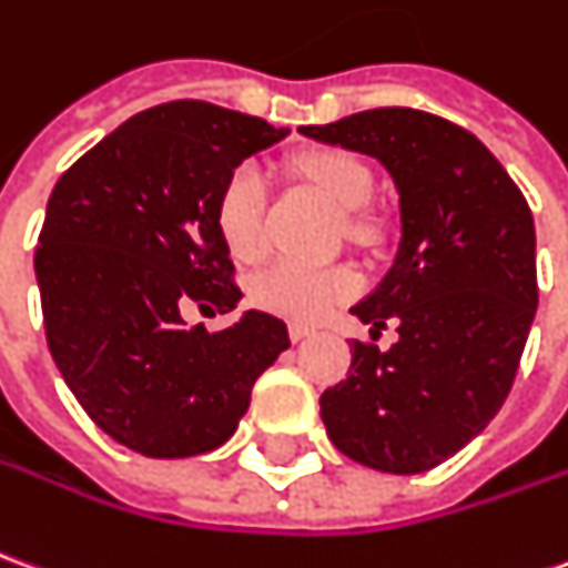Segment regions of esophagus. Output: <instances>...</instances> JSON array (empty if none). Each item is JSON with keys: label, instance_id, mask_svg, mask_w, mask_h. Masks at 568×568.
<instances>
[{"label": "esophagus", "instance_id": "esophagus-1", "mask_svg": "<svg viewBox=\"0 0 568 568\" xmlns=\"http://www.w3.org/2000/svg\"><path fill=\"white\" fill-rule=\"evenodd\" d=\"M313 332V325H304V323H292L288 325V335H292V341H304V338H311Z\"/></svg>", "mask_w": 568, "mask_h": 568}]
</instances>
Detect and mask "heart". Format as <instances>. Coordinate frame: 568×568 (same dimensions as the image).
I'll use <instances>...</instances> for the list:
<instances>
[{"label": "heart", "mask_w": 568, "mask_h": 568, "mask_svg": "<svg viewBox=\"0 0 568 568\" xmlns=\"http://www.w3.org/2000/svg\"><path fill=\"white\" fill-rule=\"evenodd\" d=\"M297 174L323 190L341 212H353L372 193V174L359 160L341 150H313L297 160ZM264 205L267 181L255 162H240L227 174L215 202V224L227 252L252 261L264 248ZM351 233H366L359 217H351ZM359 292V276L347 267H307L295 261H276L252 276L248 297L261 311L313 323L335 304Z\"/></svg>", "instance_id": "heart-1"}]
</instances>
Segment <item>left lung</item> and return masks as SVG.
I'll use <instances>...</instances> for the list:
<instances>
[{
  "mask_svg": "<svg viewBox=\"0 0 568 568\" xmlns=\"http://www.w3.org/2000/svg\"><path fill=\"white\" fill-rule=\"evenodd\" d=\"M307 138L390 172L403 240L394 267L353 313L399 341H353L347 378L320 396L335 449L384 474H422L495 418L538 307L535 224L505 165L449 119L378 106Z\"/></svg>",
  "mask_w": 568,
  "mask_h": 568,
  "instance_id": "1",
  "label": "left lung"
}]
</instances>
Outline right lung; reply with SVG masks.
Masks as SVG:
<instances>
[{
    "mask_svg": "<svg viewBox=\"0 0 568 568\" xmlns=\"http://www.w3.org/2000/svg\"><path fill=\"white\" fill-rule=\"evenodd\" d=\"M285 129L209 101L150 106L79 156L51 190L36 245L45 341L79 406L146 458L227 443L261 372L292 344L280 316L230 328L236 267L215 224L227 174Z\"/></svg>",
    "mask_w": 568,
    "mask_h": 568,
    "instance_id": "right-lung-1",
    "label": "right lung"
}]
</instances>
